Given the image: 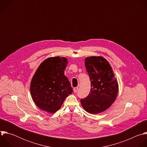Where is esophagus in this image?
Here are the masks:
<instances>
[{"label":"esophagus","instance_id":"obj_1","mask_svg":"<svg viewBox=\"0 0 147 147\" xmlns=\"http://www.w3.org/2000/svg\"><path fill=\"white\" fill-rule=\"evenodd\" d=\"M78 87H75V88H73V91H74V92L75 93H76V92H77V91H78Z\"/></svg>","mask_w":147,"mask_h":147}]
</instances>
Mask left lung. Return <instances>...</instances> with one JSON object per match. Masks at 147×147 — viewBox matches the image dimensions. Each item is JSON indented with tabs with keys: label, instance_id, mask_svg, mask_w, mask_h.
Segmentation results:
<instances>
[{
	"label": "left lung",
	"instance_id": "8db88e82",
	"mask_svg": "<svg viewBox=\"0 0 147 147\" xmlns=\"http://www.w3.org/2000/svg\"><path fill=\"white\" fill-rule=\"evenodd\" d=\"M85 66L91 81V90L81 105L87 112L97 114L108 109L116 99L119 87L109 63L101 56L85 59Z\"/></svg>",
	"mask_w": 147,
	"mask_h": 147
}]
</instances>
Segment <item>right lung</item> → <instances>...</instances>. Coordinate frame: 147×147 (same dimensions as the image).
I'll list each match as a JSON object with an SVG mask.
<instances>
[{"instance_id":"right-lung-1","label":"right lung","mask_w":147,"mask_h":147,"mask_svg":"<svg viewBox=\"0 0 147 147\" xmlns=\"http://www.w3.org/2000/svg\"><path fill=\"white\" fill-rule=\"evenodd\" d=\"M68 64L66 57H51L41 63L31 82L32 99L40 109L53 113L57 111L66 98L73 92L65 75Z\"/></svg>"}]
</instances>
